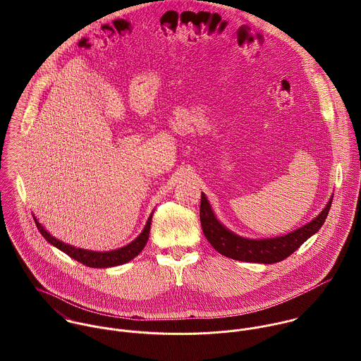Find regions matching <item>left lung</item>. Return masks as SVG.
<instances>
[{"mask_svg":"<svg viewBox=\"0 0 361 361\" xmlns=\"http://www.w3.org/2000/svg\"><path fill=\"white\" fill-rule=\"evenodd\" d=\"M332 204V197L328 204L309 224L302 228L276 238L269 239H247L242 238L228 228H225L215 216L214 211L207 200L206 195L202 193L200 204V222L204 232V236L209 245L225 257L246 261V262H261V264H274L289 257L296 252L300 245H303L310 236L318 232L324 225L328 211Z\"/></svg>","mask_w":361,"mask_h":361,"instance_id":"obj_1","label":"left lung"}]
</instances>
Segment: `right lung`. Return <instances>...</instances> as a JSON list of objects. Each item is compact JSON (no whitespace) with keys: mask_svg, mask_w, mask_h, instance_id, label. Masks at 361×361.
Returning a JSON list of instances; mask_svg holds the SVG:
<instances>
[{"mask_svg":"<svg viewBox=\"0 0 361 361\" xmlns=\"http://www.w3.org/2000/svg\"><path fill=\"white\" fill-rule=\"evenodd\" d=\"M37 229L40 231V233L43 235V238L52 245L56 249H59L61 252H63L65 255H68L69 257L82 262L86 267H92V268H108V267H115V265H121L125 264L130 259L136 257L146 246L147 240H149V233H150V225H152V218H153V212L149 216L145 229L142 231V233L129 245L116 249V250H109V252H92V250H85V249H79L71 245H66L58 239H55L51 236L44 228L43 225L37 221V218L33 215Z\"/></svg>","mask_w":361,"mask_h":361,"instance_id":"1","label":"right lung"}]
</instances>
